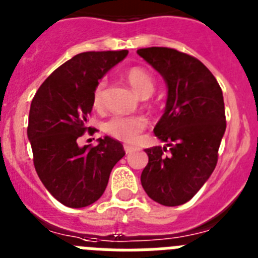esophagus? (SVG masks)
<instances>
[{"label":"esophagus","mask_w":258,"mask_h":258,"mask_svg":"<svg viewBox=\"0 0 258 258\" xmlns=\"http://www.w3.org/2000/svg\"><path fill=\"white\" fill-rule=\"evenodd\" d=\"M134 149H135V148L131 147V145H124V151H126L127 154L132 153V152H134Z\"/></svg>","instance_id":"1"}]
</instances>
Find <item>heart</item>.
<instances>
[{
	"mask_svg": "<svg viewBox=\"0 0 258 258\" xmlns=\"http://www.w3.org/2000/svg\"><path fill=\"white\" fill-rule=\"evenodd\" d=\"M124 76H126L127 82L132 86V88L135 89L142 97H149L156 89L153 76L143 67H130ZM105 88H106V79L102 78L96 83L93 93H92V104L96 109H101L104 105ZM145 127H147V119L143 116L114 115L105 123L104 130L107 135H110L116 140L134 143L139 138V135L144 131Z\"/></svg>",
	"mask_w": 258,
	"mask_h": 258,
	"instance_id": "heart-1",
	"label": "heart"
}]
</instances>
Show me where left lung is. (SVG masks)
Wrapping results in <instances>:
<instances>
[{
    "label": "left lung",
    "mask_w": 258,
    "mask_h": 258,
    "mask_svg": "<svg viewBox=\"0 0 258 258\" xmlns=\"http://www.w3.org/2000/svg\"><path fill=\"white\" fill-rule=\"evenodd\" d=\"M138 54L165 78L166 110L153 132L167 147L145 149L147 195L165 207L189 201L216 169L226 130L222 89L205 64L172 48H142Z\"/></svg>",
    "instance_id": "1"
}]
</instances>
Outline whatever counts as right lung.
Returning a JSON list of instances; mask_svg holds the SVG:
<instances>
[{"label": "right lung", "mask_w": 258, "mask_h": 258, "mask_svg": "<svg viewBox=\"0 0 258 258\" xmlns=\"http://www.w3.org/2000/svg\"><path fill=\"white\" fill-rule=\"evenodd\" d=\"M127 50L84 51L58 67L32 98L27 135L40 180L69 208H84L104 194L114 165L126 152L114 139L80 148L88 127L92 93L98 79L126 57Z\"/></svg>", "instance_id": "obj_1"}]
</instances>
